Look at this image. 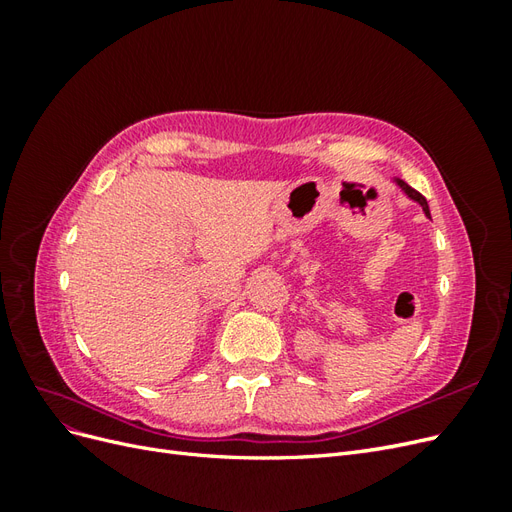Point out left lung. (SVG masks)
I'll list each match as a JSON object with an SVG mask.
<instances>
[{"label":"left lung","mask_w":512,"mask_h":512,"mask_svg":"<svg viewBox=\"0 0 512 512\" xmlns=\"http://www.w3.org/2000/svg\"><path fill=\"white\" fill-rule=\"evenodd\" d=\"M393 181H395V185H397V188L401 190V192H404L410 200H414V203H418V205H421L423 207V213L427 215V218L431 220V213H429V205H427V200H425V196L423 194H418L414 188H410V185L406 183V181H401V179H397V177H393Z\"/></svg>","instance_id":"8db88e82"}]
</instances>
